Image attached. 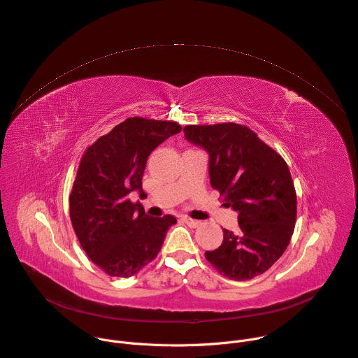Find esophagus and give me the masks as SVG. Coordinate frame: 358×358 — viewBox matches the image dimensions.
<instances>
[{"mask_svg": "<svg viewBox=\"0 0 358 358\" xmlns=\"http://www.w3.org/2000/svg\"><path fill=\"white\" fill-rule=\"evenodd\" d=\"M182 221H184L188 227H191V229H196V227H199V225L201 224L200 221L192 220V218H189V217H182Z\"/></svg>", "mask_w": 358, "mask_h": 358, "instance_id": "1", "label": "esophagus"}]
</instances>
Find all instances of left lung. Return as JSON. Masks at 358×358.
Masks as SVG:
<instances>
[{"mask_svg":"<svg viewBox=\"0 0 358 358\" xmlns=\"http://www.w3.org/2000/svg\"><path fill=\"white\" fill-rule=\"evenodd\" d=\"M185 138L208 155L210 182L224 206L238 213L237 233L222 230V244L206 251L215 270L237 281L266 273L294 233L297 196L284 158L245 125H185Z\"/></svg>","mask_w":358,"mask_h":358,"instance_id":"8db88e82","label":"left lung"}]
</instances>
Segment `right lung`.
Segmentation results:
<instances>
[{"label":"right lung","instance_id":"1","mask_svg":"<svg viewBox=\"0 0 358 358\" xmlns=\"http://www.w3.org/2000/svg\"><path fill=\"white\" fill-rule=\"evenodd\" d=\"M181 131L174 121L131 117L90 145L70 194V217L78 241L94 264L111 277L137 274L159 252L176 217L145 214L129 194L143 191L152 150Z\"/></svg>","mask_w":358,"mask_h":358}]
</instances>
